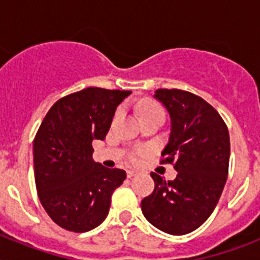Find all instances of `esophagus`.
I'll return each instance as SVG.
<instances>
[{
  "label": "esophagus",
  "instance_id": "34e87169",
  "mask_svg": "<svg viewBox=\"0 0 260 260\" xmlns=\"http://www.w3.org/2000/svg\"><path fill=\"white\" fill-rule=\"evenodd\" d=\"M137 174H138L137 171H133V169H130V171H127V177H128V178H132V177L137 176Z\"/></svg>",
  "mask_w": 260,
  "mask_h": 260
}]
</instances>
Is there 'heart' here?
<instances>
[{
	"instance_id": "b5f03b06",
	"label": "heart",
	"mask_w": 260,
	"mask_h": 260,
	"mask_svg": "<svg viewBox=\"0 0 260 260\" xmlns=\"http://www.w3.org/2000/svg\"><path fill=\"white\" fill-rule=\"evenodd\" d=\"M151 113H161L164 114L162 112L161 107L157 104H153V103H146V104L142 105L141 108V116H146V114H151ZM138 153H141V151Z\"/></svg>"
}]
</instances>
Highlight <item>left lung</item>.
I'll list each match as a JSON object with an SVG mask.
<instances>
[{"label": "left lung", "instance_id": "8db88e82", "mask_svg": "<svg viewBox=\"0 0 260 260\" xmlns=\"http://www.w3.org/2000/svg\"><path fill=\"white\" fill-rule=\"evenodd\" d=\"M155 99L171 116V137L161 162L174 165L173 181L151 173L152 194L142 201V212L153 226L182 236L210 217L228 177L231 141L217 110L199 96L182 89L160 88Z\"/></svg>", "mask_w": 260, "mask_h": 260}]
</instances>
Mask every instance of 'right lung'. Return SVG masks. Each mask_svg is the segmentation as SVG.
Here are the masks:
<instances>
[{"label": "right lung", "mask_w": 260, "mask_h": 260, "mask_svg": "<svg viewBox=\"0 0 260 260\" xmlns=\"http://www.w3.org/2000/svg\"><path fill=\"white\" fill-rule=\"evenodd\" d=\"M132 91L88 87L53 104L34 141L39 199L50 219L83 233L108 216L126 172L93 161L92 142L104 141L117 107Z\"/></svg>", "instance_id": "add662e5"}]
</instances>
